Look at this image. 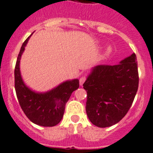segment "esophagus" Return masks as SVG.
I'll return each mask as SVG.
<instances>
[{"label": "esophagus", "mask_w": 153, "mask_h": 153, "mask_svg": "<svg viewBox=\"0 0 153 153\" xmlns=\"http://www.w3.org/2000/svg\"><path fill=\"white\" fill-rule=\"evenodd\" d=\"M85 79H86V77H85V76H82V77H81L80 79H79V85H82V84H83L84 82H85Z\"/></svg>", "instance_id": "1"}]
</instances>
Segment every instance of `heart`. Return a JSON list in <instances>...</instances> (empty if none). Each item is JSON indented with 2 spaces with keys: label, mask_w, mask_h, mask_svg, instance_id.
<instances>
[{
  "label": "heart",
  "mask_w": 153,
  "mask_h": 153,
  "mask_svg": "<svg viewBox=\"0 0 153 153\" xmlns=\"http://www.w3.org/2000/svg\"><path fill=\"white\" fill-rule=\"evenodd\" d=\"M111 51H112L111 47H110V46H108V47L106 49L105 52H106V54H109V53H110V52H111Z\"/></svg>",
  "instance_id": "1"
}]
</instances>
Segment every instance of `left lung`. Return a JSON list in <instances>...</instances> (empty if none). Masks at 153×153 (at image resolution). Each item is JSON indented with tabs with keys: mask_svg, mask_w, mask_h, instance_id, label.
<instances>
[{
	"mask_svg": "<svg viewBox=\"0 0 153 153\" xmlns=\"http://www.w3.org/2000/svg\"><path fill=\"white\" fill-rule=\"evenodd\" d=\"M136 55L116 65H97L83 83L87 91L85 110L94 126L110 127L119 123L133 103L139 84Z\"/></svg>",
	"mask_w": 153,
	"mask_h": 153,
	"instance_id": "obj_1",
	"label": "left lung"
}]
</instances>
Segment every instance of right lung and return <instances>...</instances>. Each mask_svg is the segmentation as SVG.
Segmentation results:
<instances>
[{"label":"right lung","instance_id":"obj_1","mask_svg":"<svg viewBox=\"0 0 153 153\" xmlns=\"http://www.w3.org/2000/svg\"><path fill=\"white\" fill-rule=\"evenodd\" d=\"M30 37L23 43L17 58L14 71L16 92L20 107L32 123L43 127H52L62 120L66 103L73 91L79 88V79L65 81L44 93L35 92L26 86L22 79L19 63Z\"/></svg>","mask_w":153,"mask_h":153}]
</instances>
